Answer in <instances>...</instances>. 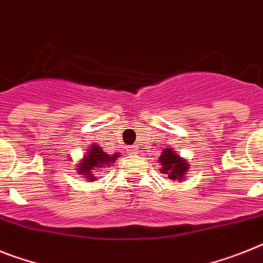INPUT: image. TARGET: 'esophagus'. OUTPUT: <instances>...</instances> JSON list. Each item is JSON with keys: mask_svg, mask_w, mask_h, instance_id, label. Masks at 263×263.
I'll use <instances>...</instances> for the list:
<instances>
[{"mask_svg": "<svg viewBox=\"0 0 263 263\" xmlns=\"http://www.w3.org/2000/svg\"><path fill=\"white\" fill-rule=\"evenodd\" d=\"M136 149H138V145H132V147H128V154H135Z\"/></svg>", "mask_w": 263, "mask_h": 263, "instance_id": "esophagus-1", "label": "esophagus"}]
</instances>
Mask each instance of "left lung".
Returning <instances> with one entry per match:
<instances>
[{"label":"left lung","instance_id":"left-lung-1","mask_svg":"<svg viewBox=\"0 0 263 263\" xmlns=\"http://www.w3.org/2000/svg\"><path fill=\"white\" fill-rule=\"evenodd\" d=\"M159 163L162 165L160 173L168 176L170 180H178L179 183L186 180L190 164L186 159L178 155L174 148H164L159 156Z\"/></svg>","mask_w":263,"mask_h":263}]
</instances>
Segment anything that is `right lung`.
<instances>
[{
    "instance_id": "1",
    "label": "right lung",
    "mask_w": 263,
    "mask_h": 263,
    "mask_svg": "<svg viewBox=\"0 0 263 263\" xmlns=\"http://www.w3.org/2000/svg\"><path fill=\"white\" fill-rule=\"evenodd\" d=\"M119 156H120L119 152L109 155V154H107L104 149L101 148L100 145L93 143V144H90L88 147L87 152L79 160V164L76 165V171L80 175H83L85 182H95V180L98 179L96 173H98L99 170L103 171L104 167L112 165L118 160Z\"/></svg>"
}]
</instances>
